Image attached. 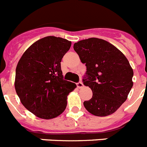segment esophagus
<instances>
[{"label": "esophagus", "mask_w": 147, "mask_h": 147, "mask_svg": "<svg viewBox=\"0 0 147 147\" xmlns=\"http://www.w3.org/2000/svg\"><path fill=\"white\" fill-rule=\"evenodd\" d=\"M76 85H77V87L78 88H82L83 87H84V84H83V83L82 82H79L76 83Z\"/></svg>", "instance_id": "obj_1"}]
</instances>
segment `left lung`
Wrapping results in <instances>:
<instances>
[{"label": "left lung", "instance_id": "obj_1", "mask_svg": "<svg viewBox=\"0 0 147 147\" xmlns=\"http://www.w3.org/2000/svg\"><path fill=\"white\" fill-rule=\"evenodd\" d=\"M74 49L87 67L83 84L92 91L84 107L98 117L112 114L127 100L133 87V71L129 61L117 47L97 38L78 41Z\"/></svg>", "mask_w": 147, "mask_h": 147}]
</instances>
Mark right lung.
Instances as JSON below:
<instances>
[{"label":"right lung","instance_id":"add662e5","mask_svg":"<svg viewBox=\"0 0 147 147\" xmlns=\"http://www.w3.org/2000/svg\"><path fill=\"white\" fill-rule=\"evenodd\" d=\"M71 41L47 36L24 52L16 68V92L28 111L41 119L61 114L67 106V96L76 84L63 79L60 62L69 50Z\"/></svg>","mask_w":147,"mask_h":147}]
</instances>
